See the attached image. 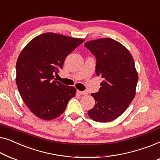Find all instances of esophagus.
Listing matches in <instances>:
<instances>
[{
    "instance_id": "1",
    "label": "esophagus",
    "mask_w": 160,
    "mask_h": 160,
    "mask_svg": "<svg viewBox=\"0 0 160 160\" xmlns=\"http://www.w3.org/2000/svg\"><path fill=\"white\" fill-rule=\"evenodd\" d=\"M77 93H78V94H80V95H86V92H85V91H77Z\"/></svg>"
}]
</instances>
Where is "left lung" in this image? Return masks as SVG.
Wrapping results in <instances>:
<instances>
[{"label": "left lung", "instance_id": "1", "mask_svg": "<svg viewBox=\"0 0 160 160\" xmlns=\"http://www.w3.org/2000/svg\"><path fill=\"white\" fill-rule=\"evenodd\" d=\"M85 46L96 57V74L103 79L99 91L91 93L96 103L88 114L96 122H110L125 111L136 96L138 77L133 58L112 38L91 40Z\"/></svg>", "mask_w": 160, "mask_h": 160}]
</instances>
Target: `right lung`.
<instances>
[{"label": "right lung", "mask_w": 160, "mask_h": 160, "mask_svg": "<svg viewBox=\"0 0 160 160\" xmlns=\"http://www.w3.org/2000/svg\"><path fill=\"white\" fill-rule=\"evenodd\" d=\"M84 41L47 32L33 38L20 53L16 82L24 102L38 118L45 120L58 118L75 96V87L56 81L53 75L63 68L67 56Z\"/></svg>", "instance_id": "add662e5"}]
</instances>
